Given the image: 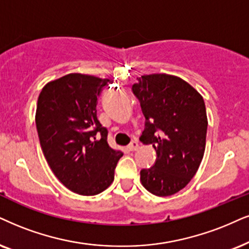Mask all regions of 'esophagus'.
<instances>
[{"label":"esophagus","mask_w":249,"mask_h":249,"mask_svg":"<svg viewBox=\"0 0 249 249\" xmlns=\"http://www.w3.org/2000/svg\"><path fill=\"white\" fill-rule=\"evenodd\" d=\"M138 148H139V142L138 141H132V142L128 144L127 146V149L130 150V152H134V150H137Z\"/></svg>","instance_id":"esophagus-1"}]
</instances>
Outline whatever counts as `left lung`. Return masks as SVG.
<instances>
[{
	"label": "left lung",
	"mask_w": 249,
	"mask_h": 249,
	"mask_svg": "<svg viewBox=\"0 0 249 249\" xmlns=\"http://www.w3.org/2000/svg\"><path fill=\"white\" fill-rule=\"evenodd\" d=\"M137 79L132 89L146 118L140 139L157 154L154 166L141 170L140 181L152 194L169 196L186 186L202 161L206 106L202 95L177 75L153 73Z\"/></svg>",
	"instance_id": "obj_1"
}]
</instances>
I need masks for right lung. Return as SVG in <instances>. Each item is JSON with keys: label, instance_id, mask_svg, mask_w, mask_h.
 Listing matches in <instances>:
<instances>
[{"label": "right lung", "instance_id": "add662e5", "mask_svg": "<svg viewBox=\"0 0 249 249\" xmlns=\"http://www.w3.org/2000/svg\"><path fill=\"white\" fill-rule=\"evenodd\" d=\"M109 79L69 73L43 86L36 123L42 153L59 181L80 195H95L114 181L123 156L109 146L96 116L97 96Z\"/></svg>", "mask_w": 249, "mask_h": 249}]
</instances>
